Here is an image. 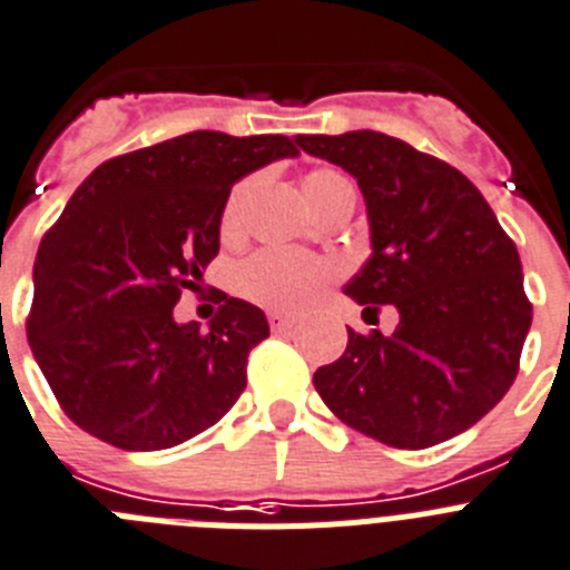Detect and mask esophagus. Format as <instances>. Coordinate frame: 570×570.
I'll return each mask as SVG.
<instances>
[{
    "label": "esophagus",
    "instance_id": "esophagus-1",
    "mask_svg": "<svg viewBox=\"0 0 570 570\" xmlns=\"http://www.w3.org/2000/svg\"><path fill=\"white\" fill-rule=\"evenodd\" d=\"M267 323H271V328L274 332H291L296 325L294 317H288V314H279V311H274V314H267Z\"/></svg>",
    "mask_w": 570,
    "mask_h": 570
}]
</instances>
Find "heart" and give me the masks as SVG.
Instances as JSON below:
<instances>
[{
  "mask_svg": "<svg viewBox=\"0 0 570 570\" xmlns=\"http://www.w3.org/2000/svg\"><path fill=\"white\" fill-rule=\"evenodd\" d=\"M256 187H259V175H247L233 184V189L227 193L222 218H218V233L225 242H233L245 227L247 202L253 198ZM303 189L320 216L343 198L354 196L348 178L332 167H317L305 173ZM332 279L334 267L320 256L267 247V250H256L245 262H238L236 274H233V288L262 308L303 311L323 294Z\"/></svg>",
  "mask_w": 570,
  "mask_h": 570,
  "instance_id": "b5f03b06",
  "label": "heart"
}]
</instances>
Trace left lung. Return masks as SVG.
<instances>
[{"instance_id":"8db88e82","label":"left lung","mask_w":570,"mask_h":570,"mask_svg":"<svg viewBox=\"0 0 570 570\" xmlns=\"http://www.w3.org/2000/svg\"><path fill=\"white\" fill-rule=\"evenodd\" d=\"M296 144L352 173L366 196L372 259L345 294L401 314L389 337L348 328L343 357L314 372L320 397L397 450L470 430L517 381L533 320L513 238L466 175L406 140L360 129Z\"/></svg>"}]
</instances>
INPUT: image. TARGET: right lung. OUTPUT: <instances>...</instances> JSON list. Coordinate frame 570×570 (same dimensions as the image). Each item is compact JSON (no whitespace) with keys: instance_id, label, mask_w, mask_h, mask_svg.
<instances>
[{"instance_id":"1","label":"right lung","mask_w":570,"mask_h":570,"mask_svg":"<svg viewBox=\"0 0 570 570\" xmlns=\"http://www.w3.org/2000/svg\"><path fill=\"white\" fill-rule=\"evenodd\" d=\"M288 155L285 135L202 129L109 158L77 187L37 250L26 328L80 430L120 450H167L238 401L247 354L271 334L265 314L218 291L202 332L173 308L216 259L233 184Z\"/></svg>"}]
</instances>
